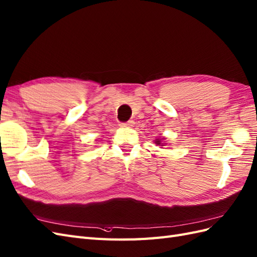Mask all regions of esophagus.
I'll list each match as a JSON object with an SVG mask.
<instances>
[{"instance_id": "obj_1", "label": "esophagus", "mask_w": 257, "mask_h": 257, "mask_svg": "<svg viewBox=\"0 0 257 257\" xmlns=\"http://www.w3.org/2000/svg\"><path fill=\"white\" fill-rule=\"evenodd\" d=\"M119 126L122 127V128H131L135 126V121L134 120H129L127 122H120Z\"/></svg>"}]
</instances>
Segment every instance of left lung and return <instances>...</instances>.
Segmentation results:
<instances>
[{"instance_id": "left-lung-1", "label": "left lung", "mask_w": 257, "mask_h": 257, "mask_svg": "<svg viewBox=\"0 0 257 257\" xmlns=\"http://www.w3.org/2000/svg\"><path fill=\"white\" fill-rule=\"evenodd\" d=\"M163 140H165V138H161V139H156V140H155V143H156L157 145H160V146H164Z\"/></svg>"}]
</instances>
